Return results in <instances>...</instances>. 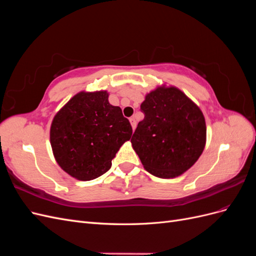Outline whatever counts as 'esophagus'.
<instances>
[{
  "label": "esophagus",
  "instance_id": "1",
  "mask_svg": "<svg viewBox=\"0 0 256 256\" xmlns=\"http://www.w3.org/2000/svg\"><path fill=\"white\" fill-rule=\"evenodd\" d=\"M129 120H130L131 126H132V129L134 130V129H136V118H129Z\"/></svg>",
  "mask_w": 256,
  "mask_h": 256
}]
</instances>
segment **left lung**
<instances>
[{
    "label": "left lung",
    "mask_w": 256,
    "mask_h": 256,
    "mask_svg": "<svg viewBox=\"0 0 256 256\" xmlns=\"http://www.w3.org/2000/svg\"><path fill=\"white\" fill-rule=\"evenodd\" d=\"M144 120L131 138L145 170L160 178L187 171L202 154L206 124L200 108L176 88L161 86L141 104Z\"/></svg>",
    "instance_id": "8db88e82"
}]
</instances>
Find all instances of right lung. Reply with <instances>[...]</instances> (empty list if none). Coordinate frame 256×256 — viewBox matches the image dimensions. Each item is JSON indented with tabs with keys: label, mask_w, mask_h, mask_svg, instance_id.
Masks as SVG:
<instances>
[{
	"label": "right lung",
	"mask_w": 256,
	"mask_h": 256,
	"mask_svg": "<svg viewBox=\"0 0 256 256\" xmlns=\"http://www.w3.org/2000/svg\"><path fill=\"white\" fill-rule=\"evenodd\" d=\"M106 90L74 96L54 116L50 142L58 166L79 180H92L110 170L132 127Z\"/></svg>",
	"instance_id": "1"
}]
</instances>
